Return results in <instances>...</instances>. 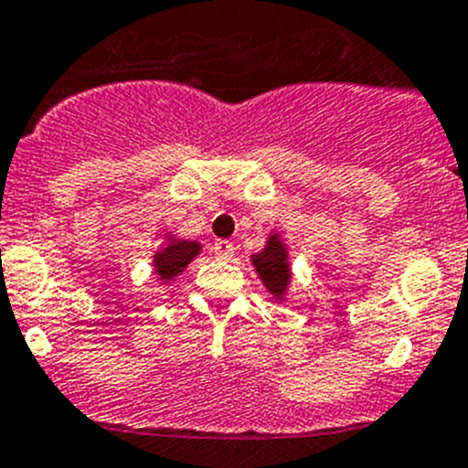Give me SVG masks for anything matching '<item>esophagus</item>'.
<instances>
[{
  "label": "esophagus",
  "instance_id": "esophagus-1",
  "mask_svg": "<svg viewBox=\"0 0 468 468\" xmlns=\"http://www.w3.org/2000/svg\"><path fill=\"white\" fill-rule=\"evenodd\" d=\"M212 254L217 256V259H230V256L235 254L233 242H229V239H217V242L212 244Z\"/></svg>",
  "mask_w": 468,
  "mask_h": 468
}]
</instances>
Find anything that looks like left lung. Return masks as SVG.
I'll use <instances>...</instances> for the list:
<instances>
[{
    "instance_id": "left-lung-1",
    "label": "left lung",
    "mask_w": 468,
    "mask_h": 468,
    "mask_svg": "<svg viewBox=\"0 0 468 468\" xmlns=\"http://www.w3.org/2000/svg\"><path fill=\"white\" fill-rule=\"evenodd\" d=\"M251 265H254L256 274L263 282L265 291L272 295L277 303H286L288 288L293 282V272H291V261H288V247L283 242L279 230H270L265 247L259 254H251Z\"/></svg>"
}]
</instances>
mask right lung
I'll return each mask as SVG.
<instances>
[{"label":"right lung","mask_w":468,"mask_h":468,"mask_svg":"<svg viewBox=\"0 0 468 468\" xmlns=\"http://www.w3.org/2000/svg\"><path fill=\"white\" fill-rule=\"evenodd\" d=\"M203 251V244L196 239H182L173 233H164V244L152 254V268L159 282L168 283L180 277L186 265Z\"/></svg>","instance_id":"add662e5"}]
</instances>
